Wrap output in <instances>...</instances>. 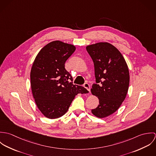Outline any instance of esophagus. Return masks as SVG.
Wrapping results in <instances>:
<instances>
[{"instance_id":"1","label":"esophagus","mask_w":156,"mask_h":156,"mask_svg":"<svg viewBox=\"0 0 156 156\" xmlns=\"http://www.w3.org/2000/svg\"><path fill=\"white\" fill-rule=\"evenodd\" d=\"M83 87L87 89L89 92V93H90V86H89V84L88 83H85L84 85H83Z\"/></svg>"}]
</instances>
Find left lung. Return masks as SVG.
Segmentation results:
<instances>
[{"instance_id": "8db88e82", "label": "left lung", "mask_w": 156, "mask_h": 156, "mask_svg": "<svg viewBox=\"0 0 156 156\" xmlns=\"http://www.w3.org/2000/svg\"><path fill=\"white\" fill-rule=\"evenodd\" d=\"M86 48L94 62L97 83L90 91L99 100L91 112L103 118L116 111L125 100L130 82L129 68L120 51L109 43H97Z\"/></svg>"}]
</instances>
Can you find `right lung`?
Wrapping results in <instances>:
<instances>
[{
  "mask_svg": "<svg viewBox=\"0 0 156 156\" xmlns=\"http://www.w3.org/2000/svg\"><path fill=\"white\" fill-rule=\"evenodd\" d=\"M75 50L74 45L54 41L43 47L34 61L30 75L32 92L38 109L47 118L61 117L76 95L88 92L69 82L73 77L65 68Z\"/></svg>",
  "mask_w": 156,
  "mask_h": 156,
  "instance_id": "1",
  "label": "right lung"
}]
</instances>
